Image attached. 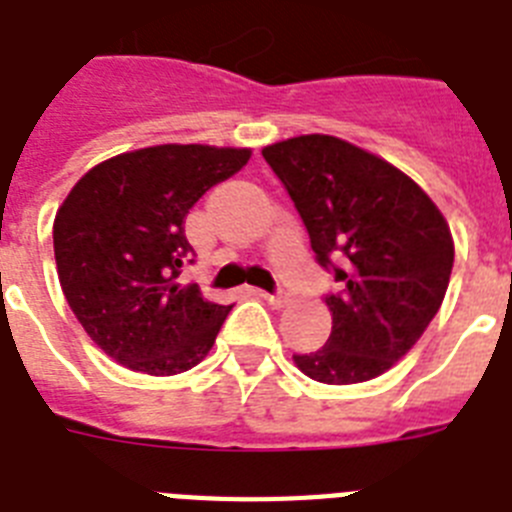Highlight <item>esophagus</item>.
I'll return each mask as SVG.
<instances>
[{
  "label": "esophagus",
  "instance_id": "esophagus-1",
  "mask_svg": "<svg viewBox=\"0 0 512 512\" xmlns=\"http://www.w3.org/2000/svg\"><path fill=\"white\" fill-rule=\"evenodd\" d=\"M263 297L265 300H268V303L271 305H287L289 303V292L284 287H279V289H273V292H263Z\"/></svg>",
  "mask_w": 512,
  "mask_h": 512
}]
</instances>
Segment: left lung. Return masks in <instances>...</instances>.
Instances as JSON below:
<instances>
[{"mask_svg": "<svg viewBox=\"0 0 512 512\" xmlns=\"http://www.w3.org/2000/svg\"><path fill=\"white\" fill-rule=\"evenodd\" d=\"M300 212L316 263L332 273V335L295 364L327 385L388 372L428 329L454 265L449 225L420 185L332 135L263 148Z\"/></svg>", "mask_w": 512, "mask_h": 512, "instance_id": "obj_1", "label": "left lung"}]
</instances>
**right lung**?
Wrapping results in <instances>:
<instances>
[{
  "label": "right lung",
  "mask_w": 512,
  "mask_h": 512,
  "mask_svg": "<svg viewBox=\"0 0 512 512\" xmlns=\"http://www.w3.org/2000/svg\"><path fill=\"white\" fill-rule=\"evenodd\" d=\"M247 159V148H140L92 167L71 188L52 225L58 279L106 356L164 377L196 366L215 345L231 305L177 281L193 263L183 223Z\"/></svg>",
  "instance_id": "obj_1"
}]
</instances>
